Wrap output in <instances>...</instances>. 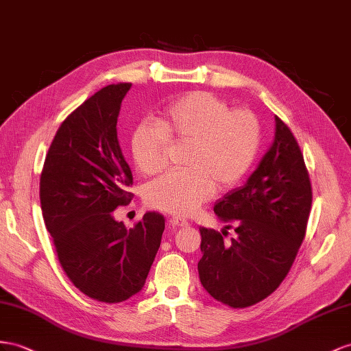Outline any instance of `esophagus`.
<instances>
[{"label": "esophagus", "instance_id": "esophagus-1", "mask_svg": "<svg viewBox=\"0 0 351 351\" xmlns=\"http://www.w3.org/2000/svg\"><path fill=\"white\" fill-rule=\"evenodd\" d=\"M169 226L173 227V228H184L188 226V222L182 218H170L169 219Z\"/></svg>", "mask_w": 351, "mask_h": 351}]
</instances>
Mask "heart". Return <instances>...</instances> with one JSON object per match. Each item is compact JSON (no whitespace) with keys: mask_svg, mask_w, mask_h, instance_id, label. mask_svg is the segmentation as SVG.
<instances>
[{"mask_svg":"<svg viewBox=\"0 0 351 351\" xmlns=\"http://www.w3.org/2000/svg\"><path fill=\"white\" fill-rule=\"evenodd\" d=\"M188 145L182 172L145 188V203L176 217L193 215L215 193L237 185L252 167L261 145V124L247 110H231L208 92H191L170 102L156 124L142 123L132 134L134 166L143 175L161 172L170 145Z\"/></svg>","mask_w":351,"mask_h":351,"instance_id":"heart-1","label":"heart"}]
</instances>
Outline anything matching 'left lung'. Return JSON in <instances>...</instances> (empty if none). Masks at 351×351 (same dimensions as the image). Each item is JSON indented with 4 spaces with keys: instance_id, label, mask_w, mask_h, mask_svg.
<instances>
[{
    "instance_id": "left-lung-1",
    "label": "left lung",
    "mask_w": 351,
    "mask_h": 351,
    "mask_svg": "<svg viewBox=\"0 0 351 351\" xmlns=\"http://www.w3.org/2000/svg\"><path fill=\"white\" fill-rule=\"evenodd\" d=\"M311 184L291 129L276 115V133L255 172L215 204L236 239L200 228V282L215 300L245 308L271 295L298 254L311 209ZM226 236L227 232H222Z\"/></svg>"
}]
</instances>
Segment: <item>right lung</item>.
<instances>
[{
    "mask_svg": "<svg viewBox=\"0 0 351 351\" xmlns=\"http://www.w3.org/2000/svg\"><path fill=\"white\" fill-rule=\"evenodd\" d=\"M130 83L110 84L60 124L40 178L43 218L68 278L88 298L121 302L145 285L165 231L148 212L133 228L112 212L132 200L133 184L117 139Z\"/></svg>",
    "mask_w": 351,
    "mask_h": 351,
    "instance_id": "add662e5",
    "label": "right lung"
}]
</instances>
